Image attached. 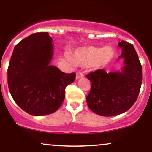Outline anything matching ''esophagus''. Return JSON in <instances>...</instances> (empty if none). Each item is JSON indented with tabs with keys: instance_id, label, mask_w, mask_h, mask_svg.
<instances>
[{
	"instance_id": "34e87169",
	"label": "esophagus",
	"mask_w": 152,
	"mask_h": 152,
	"mask_svg": "<svg viewBox=\"0 0 152 152\" xmlns=\"http://www.w3.org/2000/svg\"><path fill=\"white\" fill-rule=\"evenodd\" d=\"M83 77V73L80 72V71H77L76 72V79H78V78H81Z\"/></svg>"
}]
</instances>
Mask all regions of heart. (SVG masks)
<instances>
[{"mask_svg":"<svg viewBox=\"0 0 152 152\" xmlns=\"http://www.w3.org/2000/svg\"><path fill=\"white\" fill-rule=\"evenodd\" d=\"M114 56V50L109 46L104 48H97L88 46L76 49L72 57L68 56V58L76 65L87 67L100 68L105 66L111 61Z\"/></svg>","mask_w":152,"mask_h":152,"instance_id":"heart-1","label":"heart"}]
</instances>
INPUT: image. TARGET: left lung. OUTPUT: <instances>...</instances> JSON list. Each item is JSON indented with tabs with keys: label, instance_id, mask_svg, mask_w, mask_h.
Here are the masks:
<instances>
[{
	"label": "left lung",
	"instance_id": "1",
	"mask_svg": "<svg viewBox=\"0 0 152 152\" xmlns=\"http://www.w3.org/2000/svg\"><path fill=\"white\" fill-rule=\"evenodd\" d=\"M122 49L118 58L124 59L121 72L106 73L99 69L86 75L91 90L86 96L88 108L99 116H113L126 112L136 102L142 82V68L134 46L118 43Z\"/></svg>",
	"mask_w": 152,
	"mask_h": 152
}]
</instances>
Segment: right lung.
<instances>
[{
	"mask_svg": "<svg viewBox=\"0 0 152 152\" xmlns=\"http://www.w3.org/2000/svg\"><path fill=\"white\" fill-rule=\"evenodd\" d=\"M48 33H35L13 49L8 68V85L19 107L33 116L55 112L65 98L66 87L76 74H66L50 65L53 44Z\"/></svg>",
	"mask_w": 152,
	"mask_h": 152,
	"instance_id": "obj_1",
	"label": "right lung"
}]
</instances>
